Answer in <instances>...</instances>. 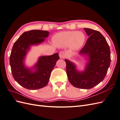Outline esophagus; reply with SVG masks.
<instances>
[{"instance_id":"34e87169","label":"esophagus","mask_w":120,"mask_h":120,"mask_svg":"<svg viewBox=\"0 0 120 120\" xmlns=\"http://www.w3.org/2000/svg\"><path fill=\"white\" fill-rule=\"evenodd\" d=\"M66 56V54L64 52H60L59 53V56L60 58V59H64Z\"/></svg>"}]
</instances>
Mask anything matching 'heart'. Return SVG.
I'll return each mask as SVG.
<instances>
[{"label":"heart","instance_id":"obj_1","mask_svg":"<svg viewBox=\"0 0 120 120\" xmlns=\"http://www.w3.org/2000/svg\"><path fill=\"white\" fill-rule=\"evenodd\" d=\"M85 36L82 32L76 31H67L57 34L53 38L55 44L61 46L70 45L75 50L80 49L85 42Z\"/></svg>","mask_w":120,"mask_h":120}]
</instances>
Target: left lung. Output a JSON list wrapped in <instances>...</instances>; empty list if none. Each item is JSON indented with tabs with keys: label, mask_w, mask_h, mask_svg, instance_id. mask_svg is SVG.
Here are the masks:
<instances>
[{
	"label": "left lung",
	"mask_w": 120,
	"mask_h": 120,
	"mask_svg": "<svg viewBox=\"0 0 120 120\" xmlns=\"http://www.w3.org/2000/svg\"><path fill=\"white\" fill-rule=\"evenodd\" d=\"M84 30L89 38L79 53L89 57L85 71H79L74 64L68 60L64 61L71 84L76 88L90 89L103 81L106 77L111 63V52L106 38L99 31L87 28Z\"/></svg>",
	"instance_id": "obj_1"
}]
</instances>
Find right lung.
I'll return each instance as SVG.
<instances>
[{"label": "right lung", "instance_id": "obj_1", "mask_svg": "<svg viewBox=\"0 0 120 120\" xmlns=\"http://www.w3.org/2000/svg\"><path fill=\"white\" fill-rule=\"evenodd\" d=\"M49 34V32L46 30L26 31L14 43L9 58L11 70L15 81L25 89L37 90L48 85L52 71L60 59L59 53H56L52 56H41L32 68L24 66L23 60L30 46L41 43ZM33 69L35 71L32 72Z\"/></svg>", "mask_w": 120, "mask_h": 120}]
</instances>
